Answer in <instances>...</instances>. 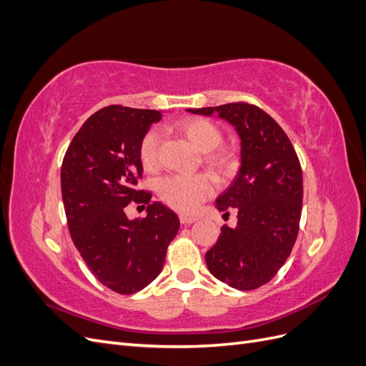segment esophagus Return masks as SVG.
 Wrapping results in <instances>:
<instances>
[{"instance_id": "1", "label": "esophagus", "mask_w": 366, "mask_h": 366, "mask_svg": "<svg viewBox=\"0 0 366 366\" xmlns=\"http://www.w3.org/2000/svg\"><path fill=\"white\" fill-rule=\"evenodd\" d=\"M197 218L195 217H191V215H180V223L183 226H189L192 223H195Z\"/></svg>"}]
</instances>
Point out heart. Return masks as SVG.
<instances>
[{
    "label": "heart",
    "instance_id": "heart-1",
    "mask_svg": "<svg viewBox=\"0 0 366 366\" xmlns=\"http://www.w3.org/2000/svg\"><path fill=\"white\" fill-rule=\"evenodd\" d=\"M202 152H206V162L219 172L230 168V157L223 149H218L223 132L207 119L187 117L182 119L174 127ZM160 131L152 128L142 137L139 145V157L147 169H157L160 163ZM215 192V183L207 174L195 175H168L159 182V195L169 207L182 214H192L204 200Z\"/></svg>",
    "mask_w": 366,
    "mask_h": 366
}]
</instances>
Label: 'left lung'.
Returning a JSON list of instances; mask_svg holds the SVG:
<instances>
[{
  "label": "left lung",
  "mask_w": 366,
  "mask_h": 366,
  "mask_svg": "<svg viewBox=\"0 0 366 366\" xmlns=\"http://www.w3.org/2000/svg\"><path fill=\"white\" fill-rule=\"evenodd\" d=\"M187 112L221 119L237 128L241 168L237 179L217 198L237 227L223 226L217 244L206 253L209 272L238 290L267 284L290 257L302 212V169L289 136L259 107L232 102Z\"/></svg>",
  "instance_id": "left-lung-1"
}]
</instances>
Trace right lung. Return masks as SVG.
Masks as SVG:
<instances>
[{
  "instance_id": "1",
  "label": "right lung",
  "mask_w": 366,
  "mask_h": 366,
  "mask_svg": "<svg viewBox=\"0 0 366 366\" xmlns=\"http://www.w3.org/2000/svg\"><path fill=\"white\" fill-rule=\"evenodd\" d=\"M157 109L122 105L88 117L65 151L61 191L73 244L94 278L119 295H132L160 274L166 250L180 227L174 210L149 202L139 189L143 166L139 145ZM149 206V215L127 219L131 202Z\"/></svg>"
}]
</instances>
